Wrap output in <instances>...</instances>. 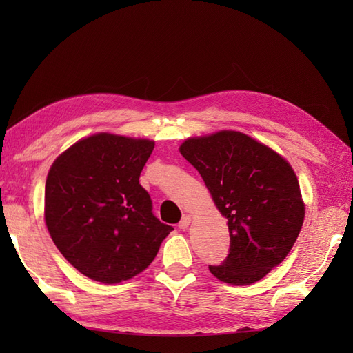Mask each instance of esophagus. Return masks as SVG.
<instances>
[{
    "label": "esophagus",
    "instance_id": "obj_1",
    "mask_svg": "<svg viewBox=\"0 0 353 353\" xmlns=\"http://www.w3.org/2000/svg\"><path fill=\"white\" fill-rule=\"evenodd\" d=\"M190 224H191V216L190 215H183L182 220L179 221L177 226H179V229H186V228L190 226Z\"/></svg>",
    "mask_w": 353,
    "mask_h": 353
}]
</instances>
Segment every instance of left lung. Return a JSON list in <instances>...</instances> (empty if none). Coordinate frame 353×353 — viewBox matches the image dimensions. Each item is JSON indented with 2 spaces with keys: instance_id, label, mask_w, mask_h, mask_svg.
Segmentation results:
<instances>
[{
  "instance_id": "left-lung-1",
  "label": "left lung",
  "mask_w": 353,
  "mask_h": 353,
  "mask_svg": "<svg viewBox=\"0 0 353 353\" xmlns=\"http://www.w3.org/2000/svg\"><path fill=\"white\" fill-rule=\"evenodd\" d=\"M181 153L200 172L228 220L229 254L209 270L226 283L258 282L287 258L303 224L305 205L291 165L232 130L186 139Z\"/></svg>"
}]
</instances>
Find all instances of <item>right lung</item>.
<instances>
[{"mask_svg":"<svg viewBox=\"0 0 353 353\" xmlns=\"http://www.w3.org/2000/svg\"><path fill=\"white\" fill-rule=\"evenodd\" d=\"M153 148L148 139L97 133L51 165L45 223L59 252L92 281L118 283L137 276L172 230L156 219L139 183Z\"/></svg>","mask_w":353,"mask_h":353,"instance_id":"1","label":"right lung"}]
</instances>
